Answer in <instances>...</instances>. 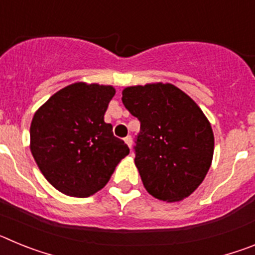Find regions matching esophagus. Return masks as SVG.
<instances>
[{
    "label": "esophagus",
    "instance_id": "34e87169",
    "mask_svg": "<svg viewBox=\"0 0 255 255\" xmlns=\"http://www.w3.org/2000/svg\"><path fill=\"white\" fill-rule=\"evenodd\" d=\"M124 140H125V143L128 144V145H129V148H131V144H132V138H131V136H130V135H128V136H126V138L124 139Z\"/></svg>",
    "mask_w": 255,
    "mask_h": 255
}]
</instances>
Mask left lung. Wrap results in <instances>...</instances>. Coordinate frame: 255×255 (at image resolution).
Returning a JSON list of instances; mask_svg holds the SVG:
<instances>
[{"instance_id":"1","label":"left lung","mask_w":255,"mask_h":255,"mask_svg":"<svg viewBox=\"0 0 255 255\" xmlns=\"http://www.w3.org/2000/svg\"><path fill=\"white\" fill-rule=\"evenodd\" d=\"M123 103L140 123L134 153L144 188L159 200L189 197L206 177L215 149L202 110L179 88L162 83L126 88Z\"/></svg>"}]
</instances>
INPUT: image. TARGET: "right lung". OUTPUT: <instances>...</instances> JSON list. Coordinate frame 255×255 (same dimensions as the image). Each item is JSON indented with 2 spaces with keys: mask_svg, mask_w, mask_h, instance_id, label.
I'll use <instances>...</instances> for the list:
<instances>
[{
  "mask_svg": "<svg viewBox=\"0 0 255 255\" xmlns=\"http://www.w3.org/2000/svg\"><path fill=\"white\" fill-rule=\"evenodd\" d=\"M115 96L110 85L75 83L35 112L30 150L48 182L70 197L87 198L103 188L129 147L116 138L105 112Z\"/></svg>",
  "mask_w": 255,
  "mask_h": 255,
  "instance_id": "add662e5",
  "label": "right lung"
}]
</instances>
